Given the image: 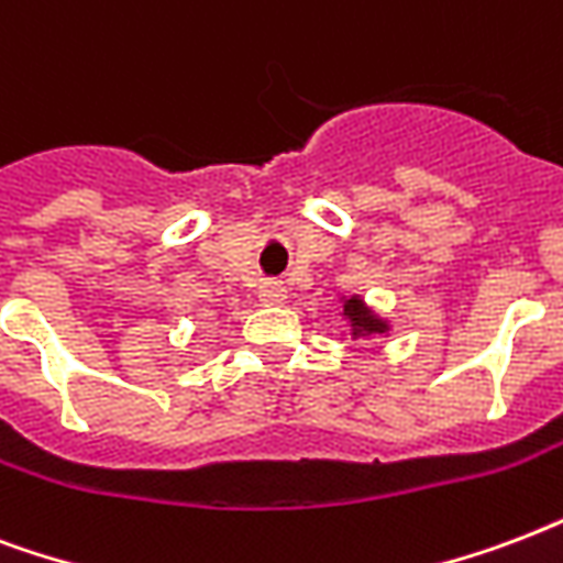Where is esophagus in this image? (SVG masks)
Listing matches in <instances>:
<instances>
[{
  "label": "esophagus",
  "mask_w": 563,
  "mask_h": 563,
  "mask_svg": "<svg viewBox=\"0 0 563 563\" xmlns=\"http://www.w3.org/2000/svg\"><path fill=\"white\" fill-rule=\"evenodd\" d=\"M258 296L264 305H282L287 299V290L282 282H267V285L258 290Z\"/></svg>",
  "instance_id": "esophagus-1"
}]
</instances>
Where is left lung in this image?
Listing matches in <instances>:
<instances>
[{
	"instance_id": "8db88e82",
	"label": "left lung",
	"mask_w": 563,
	"mask_h": 563,
	"mask_svg": "<svg viewBox=\"0 0 563 563\" xmlns=\"http://www.w3.org/2000/svg\"><path fill=\"white\" fill-rule=\"evenodd\" d=\"M343 317L350 320L355 338H361V334H385L387 331V322L369 311L364 299H358V296H352V299L343 302Z\"/></svg>"
}]
</instances>
